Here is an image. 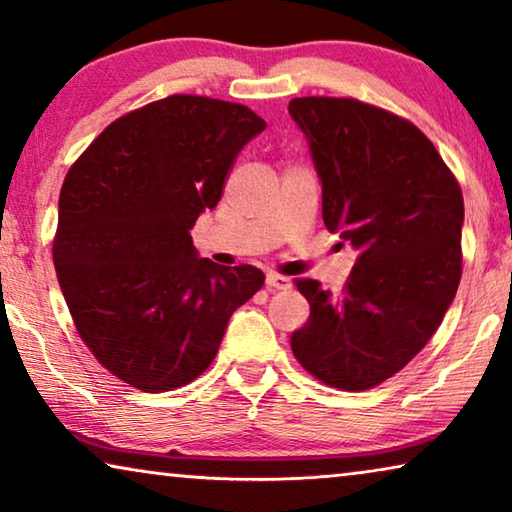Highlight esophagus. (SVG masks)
Here are the masks:
<instances>
[{
    "instance_id": "obj_1",
    "label": "esophagus",
    "mask_w": 512,
    "mask_h": 512,
    "mask_svg": "<svg viewBox=\"0 0 512 512\" xmlns=\"http://www.w3.org/2000/svg\"><path fill=\"white\" fill-rule=\"evenodd\" d=\"M292 287V280L287 276H278V273H269L266 276V289H271V292H276V289H289Z\"/></svg>"
}]
</instances>
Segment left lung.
Masks as SVG:
<instances>
[{
	"label": "left lung",
	"mask_w": 512,
	"mask_h": 512,
	"mask_svg": "<svg viewBox=\"0 0 512 512\" xmlns=\"http://www.w3.org/2000/svg\"><path fill=\"white\" fill-rule=\"evenodd\" d=\"M289 114L322 179V216L358 250L342 292L299 278L310 319L292 352L312 377L365 391L427 345L462 278L464 200L444 158L409 119L356 98L303 96Z\"/></svg>",
	"instance_id": "left-lung-1"
}]
</instances>
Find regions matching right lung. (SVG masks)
Segmentation results:
<instances>
[{"instance_id":"add662e5","label":"right lung","mask_w":512,"mask_h":512,"mask_svg":"<svg viewBox=\"0 0 512 512\" xmlns=\"http://www.w3.org/2000/svg\"><path fill=\"white\" fill-rule=\"evenodd\" d=\"M264 128L246 105L174 94L112 121L66 174L59 287L96 361L144 393L200 377L232 312L264 285L255 266L200 259L190 239Z\"/></svg>"}]
</instances>
